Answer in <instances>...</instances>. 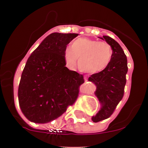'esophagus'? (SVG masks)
I'll return each instance as SVG.
<instances>
[{"label": "esophagus", "mask_w": 148, "mask_h": 148, "mask_svg": "<svg viewBox=\"0 0 148 148\" xmlns=\"http://www.w3.org/2000/svg\"><path fill=\"white\" fill-rule=\"evenodd\" d=\"M84 81L85 82L87 81V77H84Z\"/></svg>", "instance_id": "1"}]
</instances>
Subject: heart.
<instances>
[{"instance_id":"b5f03b06","label":"heart","mask_w":148,"mask_h":148,"mask_svg":"<svg viewBox=\"0 0 148 148\" xmlns=\"http://www.w3.org/2000/svg\"><path fill=\"white\" fill-rule=\"evenodd\" d=\"M113 56L112 46L107 42H100L88 38H79L66 48V62L74 65L78 59L80 71L89 74L101 72L107 68Z\"/></svg>"}]
</instances>
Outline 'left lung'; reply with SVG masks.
<instances>
[{
    "mask_svg": "<svg viewBox=\"0 0 148 148\" xmlns=\"http://www.w3.org/2000/svg\"><path fill=\"white\" fill-rule=\"evenodd\" d=\"M99 38L112 46L113 56L107 69L101 72L92 74L88 79V81L96 85L95 95L101 104L100 110L96 115L92 117L94 122L106 120L114 112L123 97L128 70L127 59L120 44L107 36Z\"/></svg>",
    "mask_w": 148,
    "mask_h": 148,
    "instance_id": "obj_1",
    "label": "left lung"
}]
</instances>
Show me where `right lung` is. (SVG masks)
<instances>
[{
	"label": "right lung",
	"mask_w": 148,
	"mask_h": 148,
	"mask_svg": "<svg viewBox=\"0 0 148 148\" xmlns=\"http://www.w3.org/2000/svg\"><path fill=\"white\" fill-rule=\"evenodd\" d=\"M78 34L53 33L28 59L21 74L18 96L25 117L34 123L51 122L77 100L83 75L65 66L67 44Z\"/></svg>",
	"instance_id": "add662e5"
}]
</instances>
